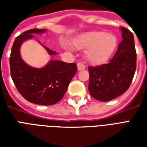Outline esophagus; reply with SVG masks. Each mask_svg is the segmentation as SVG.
I'll return each instance as SVG.
<instances>
[{
  "instance_id": "esophagus-1",
  "label": "esophagus",
  "mask_w": 147,
  "mask_h": 147,
  "mask_svg": "<svg viewBox=\"0 0 147 147\" xmlns=\"http://www.w3.org/2000/svg\"><path fill=\"white\" fill-rule=\"evenodd\" d=\"M77 67H78V70L79 71H82V70H84V69L86 68V66H85L83 63L79 62V63L77 64Z\"/></svg>"
}]
</instances>
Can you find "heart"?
I'll list each match as a JSON object with an SVG mask.
<instances>
[{
  "mask_svg": "<svg viewBox=\"0 0 147 147\" xmlns=\"http://www.w3.org/2000/svg\"><path fill=\"white\" fill-rule=\"evenodd\" d=\"M72 42L78 49H86L87 61L95 65L107 62L117 46V37L105 31H90L81 34L75 38Z\"/></svg>",
  "mask_w": 147,
  "mask_h": 147,
  "instance_id": "heart-1",
  "label": "heart"
}]
</instances>
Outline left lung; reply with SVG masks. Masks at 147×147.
<instances>
[{"mask_svg":"<svg viewBox=\"0 0 147 147\" xmlns=\"http://www.w3.org/2000/svg\"><path fill=\"white\" fill-rule=\"evenodd\" d=\"M122 38L108 64L88 67V90L94 98L108 102L127 91L136 69V51L133 34L120 27Z\"/></svg>","mask_w":147,"mask_h":147,"instance_id":"8db88e82","label":"left lung"}]
</instances>
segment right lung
I'll return each instance as SVG.
<instances>
[{
    "label": "right lung",
    "mask_w": 147,
    "mask_h": 147,
    "mask_svg": "<svg viewBox=\"0 0 147 147\" xmlns=\"http://www.w3.org/2000/svg\"><path fill=\"white\" fill-rule=\"evenodd\" d=\"M45 29H31L18 36L15 40L10 55L11 79L18 91L24 98L34 104L54 105L63 98L71 80L77 71L75 63L50 60L43 67H34L26 64L20 55L23 42L33 38L34 34L45 33ZM39 43L50 56L57 52Z\"/></svg>",
    "instance_id": "right-lung-1"
}]
</instances>
